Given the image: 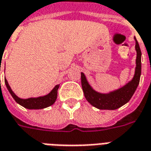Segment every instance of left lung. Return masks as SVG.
<instances>
[{
    "label": "left lung",
    "mask_w": 151,
    "mask_h": 151,
    "mask_svg": "<svg viewBox=\"0 0 151 151\" xmlns=\"http://www.w3.org/2000/svg\"><path fill=\"white\" fill-rule=\"evenodd\" d=\"M134 38L135 41V50L137 53L134 74L133 78L128 81L127 84L124 85L123 86L109 93H100L90 86L84 73H81V87L84 92L85 98L89 103L97 109L109 110L118 109L127 104L134 93L139 84V80L141 77L142 53L138 42L135 37Z\"/></svg>",
    "instance_id": "8db88e82"
}]
</instances>
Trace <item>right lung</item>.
Returning a JSON list of instances; mask_svg holds the SVG:
<instances>
[{"mask_svg":"<svg viewBox=\"0 0 151 151\" xmlns=\"http://www.w3.org/2000/svg\"><path fill=\"white\" fill-rule=\"evenodd\" d=\"M4 82H5L9 92L10 93V94L12 95L13 99L16 101V102L29 110H41V109H45V108H47V107L52 106L56 101V99L58 97V90L60 86V84L55 86L53 90L46 95L40 96V97H37V98L33 97V98H19L18 96H17L15 93L12 90L5 78H4Z\"/></svg>","mask_w":151,"mask_h":151,"instance_id":"1","label":"right lung"}]
</instances>
